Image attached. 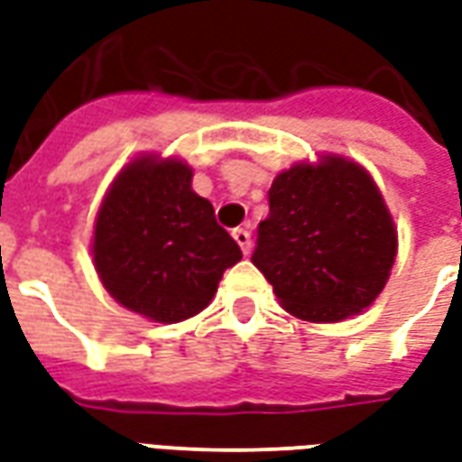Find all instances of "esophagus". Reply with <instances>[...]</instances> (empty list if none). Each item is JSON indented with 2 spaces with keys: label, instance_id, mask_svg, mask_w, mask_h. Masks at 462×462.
Masks as SVG:
<instances>
[{
  "label": "esophagus",
  "instance_id": "obj_1",
  "mask_svg": "<svg viewBox=\"0 0 462 462\" xmlns=\"http://www.w3.org/2000/svg\"><path fill=\"white\" fill-rule=\"evenodd\" d=\"M232 237H235V242L240 245L242 254H250L252 237H250V230H247V227H237V230H232Z\"/></svg>",
  "mask_w": 462,
  "mask_h": 462
}]
</instances>
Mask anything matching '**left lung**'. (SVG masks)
Segmentation results:
<instances>
[{"label": "left lung", "mask_w": 462, "mask_h": 462, "mask_svg": "<svg viewBox=\"0 0 462 462\" xmlns=\"http://www.w3.org/2000/svg\"><path fill=\"white\" fill-rule=\"evenodd\" d=\"M396 252V222L371 172L327 152L272 180L252 264L291 317L334 324L376 301Z\"/></svg>", "instance_id": "1"}]
</instances>
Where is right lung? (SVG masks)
<instances>
[{"label":"right lung","instance_id":"1","mask_svg":"<svg viewBox=\"0 0 462 462\" xmlns=\"http://www.w3.org/2000/svg\"><path fill=\"white\" fill-rule=\"evenodd\" d=\"M91 254L106 291L161 324L200 314L222 272L242 260L210 200L192 190L190 165L155 152H141L114 178L96 215Z\"/></svg>","mask_w":462,"mask_h":462}]
</instances>
